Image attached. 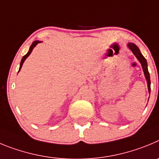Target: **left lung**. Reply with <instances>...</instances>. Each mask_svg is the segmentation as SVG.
<instances>
[{"mask_svg": "<svg viewBox=\"0 0 159 159\" xmlns=\"http://www.w3.org/2000/svg\"><path fill=\"white\" fill-rule=\"evenodd\" d=\"M128 48H129L130 51L133 53V55L136 57L137 59L139 60V62H140L141 66H142L143 70L144 73V76H145L146 80H147V87H148V92L149 93H151V79H150V74L148 72V68H147V62L146 58H144L143 55L141 54L139 48L135 45V43H129L127 45ZM149 100V98H148Z\"/></svg>", "mask_w": 159, "mask_h": 159, "instance_id": "8db88e82", "label": "left lung"}]
</instances>
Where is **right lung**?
<instances>
[{"instance_id": "1", "label": "right lung", "mask_w": 159, "mask_h": 159, "mask_svg": "<svg viewBox=\"0 0 159 159\" xmlns=\"http://www.w3.org/2000/svg\"><path fill=\"white\" fill-rule=\"evenodd\" d=\"M39 43H42V42H41V41H39V40H35V41H34L33 43H32V44H31V47H30L29 51H28V52L27 53L26 55H24V56L22 58V59H21V62H20V68H19V71H18V73H19L21 67H22V66H23V64H24V61H25V60H26V58H28V56H29L30 54H31V51H32V50L34 49V48H35V47L37 45V44Z\"/></svg>"}]
</instances>
